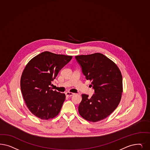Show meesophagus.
<instances>
[{"label": "esophagus", "mask_w": 150, "mask_h": 150, "mask_svg": "<svg viewBox=\"0 0 150 150\" xmlns=\"http://www.w3.org/2000/svg\"><path fill=\"white\" fill-rule=\"evenodd\" d=\"M66 95L67 97H70L72 96L73 95H74V93H72V92H67L66 93Z\"/></svg>", "instance_id": "1"}]
</instances>
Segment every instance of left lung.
I'll return each mask as SVG.
<instances>
[{"label": "left lung", "mask_w": 150, "mask_h": 150, "mask_svg": "<svg viewBox=\"0 0 150 150\" xmlns=\"http://www.w3.org/2000/svg\"><path fill=\"white\" fill-rule=\"evenodd\" d=\"M87 80L92 81L95 93L91 98L82 94L80 115L87 121L105 119L118 106L122 93V77L116 64L105 55L96 53L75 57Z\"/></svg>", "instance_id": "1"}]
</instances>
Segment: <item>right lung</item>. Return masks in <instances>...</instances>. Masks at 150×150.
<instances>
[{
  "instance_id": "1",
  "label": "right lung",
  "mask_w": 150,
  "mask_h": 150,
  "mask_svg": "<svg viewBox=\"0 0 150 150\" xmlns=\"http://www.w3.org/2000/svg\"><path fill=\"white\" fill-rule=\"evenodd\" d=\"M72 58V56L45 51L26 64L21 75L20 87L25 104L35 116L48 120L59 114L66 96L53 91L51 82Z\"/></svg>"
}]
</instances>
